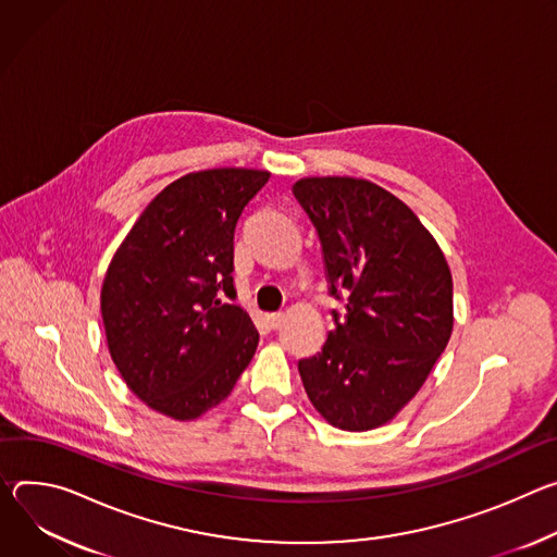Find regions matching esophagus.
<instances>
[{"instance_id":"esophagus-1","label":"esophagus","mask_w":557,"mask_h":557,"mask_svg":"<svg viewBox=\"0 0 557 557\" xmlns=\"http://www.w3.org/2000/svg\"><path fill=\"white\" fill-rule=\"evenodd\" d=\"M281 323H283V314H281V312L265 314V325H268V330H278Z\"/></svg>"}]
</instances>
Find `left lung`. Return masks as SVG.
Listing matches in <instances>:
<instances>
[{"label":"left lung","instance_id":"8db88e82","mask_svg":"<svg viewBox=\"0 0 557 557\" xmlns=\"http://www.w3.org/2000/svg\"><path fill=\"white\" fill-rule=\"evenodd\" d=\"M292 193L319 232L330 294L345 296L323 349L298 360L300 381L330 424L376 429L418 394L449 343V265L420 219L372 181L307 176Z\"/></svg>","mask_w":557,"mask_h":557}]
</instances>
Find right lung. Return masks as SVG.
Masks as SVG:
<instances>
[{
	"instance_id": "1",
	"label": "right lung",
	"mask_w": 557,
	"mask_h": 557,
	"mask_svg": "<svg viewBox=\"0 0 557 557\" xmlns=\"http://www.w3.org/2000/svg\"><path fill=\"white\" fill-rule=\"evenodd\" d=\"M270 172L214 168L163 188L114 252L101 319L131 392L174 420L230 396L259 332L234 300V230Z\"/></svg>"
}]
</instances>
